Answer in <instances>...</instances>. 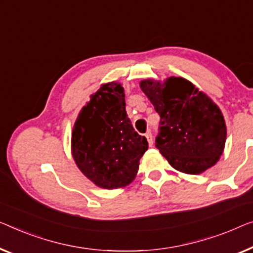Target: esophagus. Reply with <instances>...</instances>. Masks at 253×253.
<instances>
[{
  "label": "esophagus",
  "mask_w": 253,
  "mask_h": 253,
  "mask_svg": "<svg viewBox=\"0 0 253 253\" xmlns=\"http://www.w3.org/2000/svg\"><path fill=\"white\" fill-rule=\"evenodd\" d=\"M145 137L148 139V143L150 146L153 145V138H152V134H151V131H148V133L145 134Z\"/></svg>",
  "instance_id": "1"
}]
</instances>
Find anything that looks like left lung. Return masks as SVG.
<instances>
[{
  "mask_svg": "<svg viewBox=\"0 0 253 253\" xmlns=\"http://www.w3.org/2000/svg\"><path fill=\"white\" fill-rule=\"evenodd\" d=\"M139 87L160 116L156 146L172 168L199 175L217 164L227 129L223 112L205 92L174 76L164 83L144 79Z\"/></svg>",
  "mask_w": 253,
  "mask_h": 253,
  "instance_id": "1",
  "label": "left lung"
}]
</instances>
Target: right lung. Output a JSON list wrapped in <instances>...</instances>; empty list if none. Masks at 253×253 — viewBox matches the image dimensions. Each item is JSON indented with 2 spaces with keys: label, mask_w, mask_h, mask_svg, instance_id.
Here are the masks:
<instances>
[{
  "label": "right lung",
  "mask_w": 253,
  "mask_h": 253,
  "mask_svg": "<svg viewBox=\"0 0 253 253\" xmlns=\"http://www.w3.org/2000/svg\"><path fill=\"white\" fill-rule=\"evenodd\" d=\"M148 148L128 118L122 84L101 85L82 108L71 133V154L79 170L101 188L125 187L136 177Z\"/></svg>",
  "instance_id": "obj_1"
}]
</instances>
